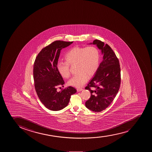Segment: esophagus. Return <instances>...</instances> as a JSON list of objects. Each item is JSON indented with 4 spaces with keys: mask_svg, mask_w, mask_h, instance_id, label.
Returning <instances> with one entry per match:
<instances>
[{
    "mask_svg": "<svg viewBox=\"0 0 152 152\" xmlns=\"http://www.w3.org/2000/svg\"><path fill=\"white\" fill-rule=\"evenodd\" d=\"M82 90H83L82 88H77V92H81Z\"/></svg>",
    "mask_w": 152,
    "mask_h": 152,
    "instance_id": "34e87169",
    "label": "esophagus"
}]
</instances>
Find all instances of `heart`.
I'll return each instance as SVG.
<instances>
[{
	"label": "heart",
	"mask_w": 152,
	"mask_h": 152,
	"mask_svg": "<svg viewBox=\"0 0 152 152\" xmlns=\"http://www.w3.org/2000/svg\"><path fill=\"white\" fill-rule=\"evenodd\" d=\"M65 62L59 61L56 67L62 77L68 78L70 72L69 65L76 64L77 73L68 81V84L75 87H81L92 77L99 67L100 53L96 47H74L65 54Z\"/></svg>",
	"instance_id": "1"
}]
</instances>
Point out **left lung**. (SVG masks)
Wrapping results in <instances>:
<instances>
[{
	"label": "left lung",
	"instance_id": "1",
	"mask_svg": "<svg viewBox=\"0 0 152 152\" xmlns=\"http://www.w3.org/2000/svg\"><path fill=\"white\" fill-rule=\"evenodd\" d=\"M89 44L96 45L103 55L98 70L85 88L91 94L90 98L85 102L86 107L98 113L107 108L118 92L121 82L120 64L108 45L98 39Z\"/></svg>",
	"mask_w": 152,
	"mask_h": 152
}]
</instances>
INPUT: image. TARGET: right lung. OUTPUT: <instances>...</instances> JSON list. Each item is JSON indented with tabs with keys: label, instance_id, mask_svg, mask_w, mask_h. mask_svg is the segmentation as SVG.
Returning <instances> with one entry per match:
<instances>
[{
	"label": "right lung",
	"instance_id": "right-lung-1",
	"mask_svg": "<svg viewBox=\"0 0 152 152\" xmlns=\"http://www.w3.org/2000/svg\"><path fill=\"white\" fill-rule=\"evenodd\" d=\"M73 42L56 41L42 48L34 64V80L38 97L45 107L53 111L62 110L69 103L71 96L76 93L74 88L69 86L57 92L58 86L64 84L56 65L60 51Z\"/></svg>",
	"mask_w": 152,
	"mask_h": 152
}]
</instances>
